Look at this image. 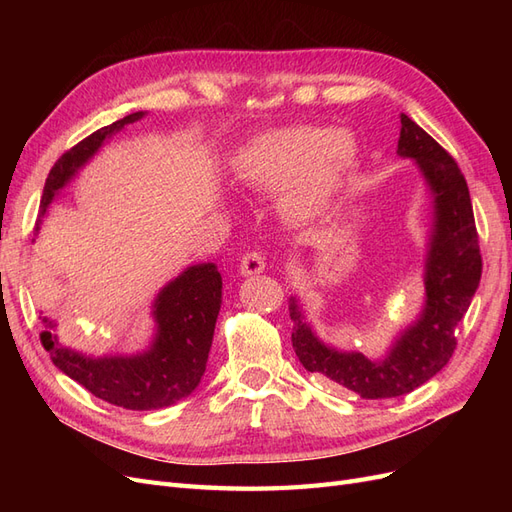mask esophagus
<instances>
[{
	"instance_id": "obj_1",
	"label": "esophagus",
	"mask_w": 512,
	"mask_h": 512,
	"mask_svg": "<svg viewBox=\"0 0 512 512\" xmlns=\"http://www.w3.org/2000/svg\"><path fill=\"white\" fill-rule=\"evenodd\" d=\"M267 267V258L262 252H247L241 258V273L243 275H258L265 271Z\"/></svg>"
}]
</instances>
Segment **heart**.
<instances>
[{
  "instance_id": "obj_1",
  "label": "heart",
  "mask_w": 512,
  "mask_h": 512,
  "mask_svg": "<svg viewBox=\"0 0 512 512\" xmlns=\"http://www.w3.org/2000/svg\"><path fill=\"white\" fill-rule=\"evenodd\" d=\"M359 138L346 128L286 126L258 134L237 162L243 181L282 188L280 207L299 224L322 218L359 162Z\"/></svg>"
}]
</instances>
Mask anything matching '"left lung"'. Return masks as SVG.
I'll return each mask as SVG.
<instances>
[{
  "label": "left lung",
  "instance_id": "left-lung-1",
  "mask_svg": "<svg viewBox=\"0 0 512 512\" xmlns=\"http://www.w3.org/2000/svg\"><path fill=\"white\" fill-rule=\"evenodd\" d=\"M397 156L412 160L431 198L425 254V301L416 320L401 329L382 359L324 344L307 322L303 305L290 297L292 348L303 367L322 374L363 399L412 393L451 361L455 329L466 316L483 273L468 183L457 162L408 117L401 115Z\"/></svg>",
  "mask_w": 512,
  "mask_h": 512
}]
</instances>
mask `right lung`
Instances as JSON below:
<instances>
[{"instance_id":"obj_1","label":"right lung","mask_w":512,"mask_h":512,"mask_svg":"<svg viewBox=\"0 0 512 512\" xmlns=\"http://www.w3.org/2000/svg\"><path fill=\"white\" fill-rule=\"evenodd\" d=\"M143 117L145 111H138L100 128L55 162L44 183L36 232L55 196L96 156L108 138ZM220 307L222 275L215 262H200L183 269L158 292L151 312L156 335L143 352L89 356L72 350L59 344L57 335L51 331L55 322L46 316H42L46 329L40 333V339L51 352L55 367L85 386L91 395L126 410H158L192 395L200 384L207 369Z\"/></svg>"}]
</instances>
